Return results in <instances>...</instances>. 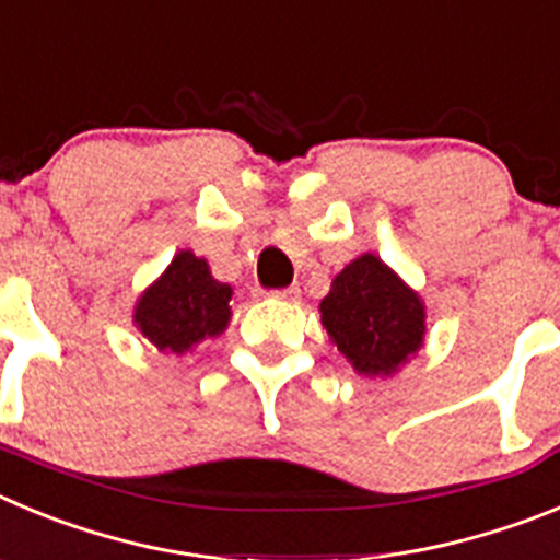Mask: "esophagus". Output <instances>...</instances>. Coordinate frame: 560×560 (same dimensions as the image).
Wrapping results in <instances>:
<instances>
[{
    "instance_id": "esophagus-1",
    "label": "esophagus",
    "mask_w": 560,
    "mask_h": 560,
    "mask_svg": "<svg viewBox=\"0 0 560 560\" xmlns=\"http://www.w3.org/2000/svg\"><path fill=\"white\" fill-rule=\"evenodd\" d=\"M270 295H273V299H281V301H299L301 290L299 287H287V290H273Z\"/></svg>"
}]
</instances>
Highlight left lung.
Masks as SVG:
<instances>
[{"label":"left lung","instance_id":"left-lung-1","mask_svg":"<svg viewBox=\"0 0 560 560\" xmlns=\"http://www.w3.org/2000/svg\"><path fill=\"white\" fill-rule=\"evenodd\" d=\"M317 310L331 346L368 380H390L424 346V299L371 250L331 279Z\"/></svg>","mask_w":560,"mask_h":560}]
</instances>
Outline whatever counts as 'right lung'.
Listing matches in <instances>:
<instances>
[{"label":"right lung","mask_w":560,"mask_h":560,"mask_svg":"<svg viewBox=\"0 0 560 560\" xmlns=\"http://www.w3.org/2000/svg\"><path fill=\"white\" fill-rule=\"evenodd\" d=\"M231 284L211 276L209 261L178 250L164 273L136 299L133 326L161 354H192L229 329Z\"/></svg>","instance_id":"1"}]
</instances>
